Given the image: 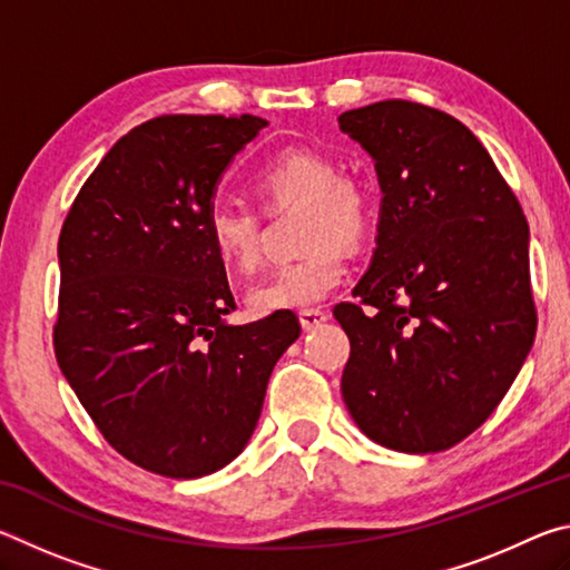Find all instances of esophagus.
Segmentation results:
<instances>
[{
    "mask_svg": "<svg viewBox=\"0 0 570 570\" xmlns=\"http://www.w3.org/2000/svg\"><path fill=\"white\" fill-rule=\"evenodd\" d=\"M298 322H302L304 332H316L330 322V314L322 312V308H304V312L298 314Z\"/></svg>",
    "mask_w": 570,
    "mask_h": 570,
    "instance_id": "1",
    "label": "esophagus"
}]
</instances>
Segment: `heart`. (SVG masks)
<instances>
[{
	"label": "heart",
	"instance_id": "heart-1",
	"mask_svg": "<svg viewBox=\"0 0 570 570\" xmlns=\"http://www.w3.org/2000/svg\"><path fill=\"white\" fill-rule=\"evenodd\" d=\"M336 160L316 148H286L268 158L254 186L268 210L304 208L302 248L308 254L276 268L248 292L250 312L268 316L322 304L346 274L345 246L362 244L372 228V198L360 180L336 176ZM206 236L216 262L236 274L258 266V218L244 208L218 206Z\"/></svg>",
	"mask_w": 570,
	"mask_h": 570
}]
</instances>
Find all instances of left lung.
Returning a JSON list of instances; mask_svg holds the SVG:
<instances>
[{
	"mask_svg": "<svg viewBox=\"0 0 570 570\" xmlns=\"http://www.w3.org/2000/svg\"><path fill=\"white\" fill-rule=\"evenodd\" d=\"M370 153L382 204L377 248L340 304L352 352L342 397L366 438L442 452L505 397L535 340L528 220L465 125L384 100L340 115Z\"/></svg>",
	"mask_w": 570,
	"mask_h": 570,
	"instance_id": "8db88e82",
	"label": "left lung"
}]
</instances>
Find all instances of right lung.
I'll use <instances>...</instances> for the list:
<instances>
[{
    "instance_id": "1",
    "label": "right lung",
    "mask_w": 570,
    "mask_h": 570,
    "mask_svg": "<svg viewBox=\"0 0 570 570\" xmlns=\"http://www.w3.org/2000/svg\"><path fill=\"white\" fill-rule=\"evenodd\" d=\"M264 118L163 115L115 142L65 218L57 364L105 440L166 478L238 458L274 364L302 324L236 308L206 220L218 183Z\"/></svg>"
}]
</instances>
